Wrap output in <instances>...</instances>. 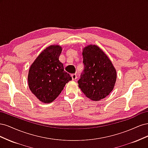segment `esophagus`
<instances>
[{"instance_id":"obj_1","label":"esophagus","mask_w":148,"mask_h":148,"mask_svg":"<svg viewBox=\"0 0 148 148\" xmlns=\"http://www.w3.org/2000/svg\"><path fill=\"white\" fill-rule=\"evenodd\" d=\"M71 78H72L73 80H75L77 78V75H76V74H71Z\"/></svg>"}]
</instances>
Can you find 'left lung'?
<instances>
[{
  "instance_id": "left-lung-1",
  "label": "left lung",
  "mask_w": 148,
  "mask_h": 148,
  "mask_svg": "<svg viewBox=\"0 0 148 148\" xmlns=\"http://www.w3.org/2000/svg\"><path fill=\"white\" fill-rule=\"evenodd\" d=\"M84 70L78 81L84 95L94 101H100L113 90L117 71L105 52L96 45L90 44L83 49Z\"/></svg>"
}]
</instances>
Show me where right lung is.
Listing matches in <instances>:
<instances>
[{
  "mask_svg": "<svg viewBox=\"0 0 148 148\" xmlns=\"http://www.w3.org/2000/svg\"><path fill=\"white\" fill-rule=\"evenodd\" d=\"M62 48L51 45L39 53L31 65L28 75L31 91L43 103H51L59 96L66 83L71 80L59 60Z\"/></svg>",
  "mask_w": 148,
  "mask_h": 148,
  "instance_id": "1",
  "label": "right lung"
}]
</instances>
